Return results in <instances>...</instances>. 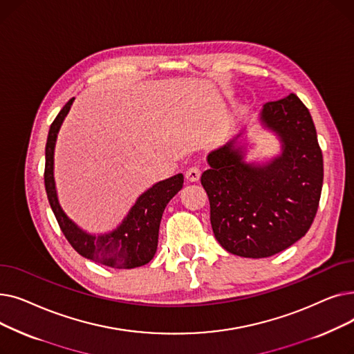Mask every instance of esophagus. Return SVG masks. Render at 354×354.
<instances>
[{
  "label": "esophagus",
  "mask_w": 354,
  "mask_h": 354,
  "mask_svg": "<svg viewBox=\"0 0 354 354\" xmlns=\"http://www.w3.org/2000/svg\"><path fill=\"white\" fill-rule=\"evenodd\" d=\"M185 178H187L188 182H198L201 178V171L198 166H191L189 169L185 174Z\"/></svg>",
  "instance_id": "34e87169"
}]
</instances>
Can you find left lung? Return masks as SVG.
<instances>
[{
	"label": "left lung",
	"instance_id": "obj_1",
	"mask_svg": "<svg viewBox=\"0 0 354 354\" xmlns=\"http://www.w3.org/2000/svg\"><path fill=\"white\" fill-rule=\"evenodd\" d=\"M261 122L280 138V156L261 166L245 163L232 139L208 155L211 167L201 176L216 241L245 258L271 257L307 234L324 175L315 126L294 93L266 103Z\"/></svg>",
	"mask_w": 354,
	"mask_h": 354
}]
</instances>
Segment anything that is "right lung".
<instances>
[{"mask_svg":"<svg viewBox=\"0 0 354 354\" xmlns=\"http://www.w3.org/2000/svg\"><path fill=\"white\" fill-rule=\"evenodd\" d=\"M74 97L60 110L50 126L46 143L44 185L50 207L70 245L82 257L111 268H136L147 264L158 248L159 225L166 203L182 188L183 175L158 182L142 194L122 224L110 234L91 235L80 230L62 209L53 175L54 146L60 126L67 116Z\"/></svg>","mask_w":354,"mask_h":354,"instance_id":"right-lung-1","label":"right lung"}]
</instances>
